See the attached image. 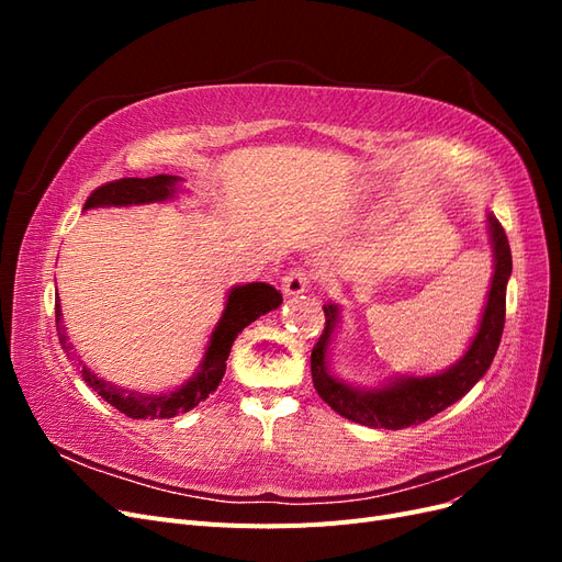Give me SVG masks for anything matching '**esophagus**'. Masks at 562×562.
I'll use <instances>...</instances> for the list:
<instances>
[{
	"label": "esophagus",
	"instance_id": "1",
	"mask_svg": "<svg viewBox=\"0 0 562 562\" xmlns=\"http://www.w3.org/2000/svg\"><path fill=\"white\" fill-rule=\"evenodd\" d=\"M310 285H312V277L302 267H295V269L288 271V274L281 281V288H283V293L288 297H295V295L307 293Z\"/></svg>",
	"mask_w": 562,
	"mask_h": 562
}]
</instances>
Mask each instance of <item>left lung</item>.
Here are the masks:
<instances>
[{"mask_svg":"<svg viewBox=\"0 0 562 562\" xmlns=\"http://www.w3.org/2000/svg\"><path fill=\"white\" fill-rule=\"evenodd\" d=\"M487 234L492 248V281L485 307L481 312L479 328L471 337L467 351L457 363L434 375H396L380 386H359L335 375L330 368L333 339L339 323V304H323L326 328L312 351V380L318 396L326 401L337 415L372 429H405L427 422L457 403L479 382L492 359H495L504 316H506V283L512 277V248L499 220L487 213Z\"/></svg>","mask_w":562,"mask_h":562,"instance_id":"1","label":"left lung"}]
</instances>
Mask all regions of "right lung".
I'll return each mask as SVG.
<instances>
[{"instance_id": "1", "label": "right lung", "mask_w": 562, "mask_h": 562, "mask_svg": "<svg viewBox=\"0 0 562 562\" xmlns=\"http://www.w3.org/2000/svg\"><path fill=\"white\" fill-rule=\"evenodd\" d=\"M180 190H182V178L178 176L122 178V180L98 187V190L87 199V203H83V211L161 203V201L176 199ZM281 302L283 297L277 288L262 281L229 288L223 316H220V321L215 323L196 372L184 384L176 386L173 391H164V394H159V391L157 394H143V391L124 389L114 382L98 378L95 372L72 351V342L67 339V333L63 326V312H60L58 297H56V330L67 359H70V363L77 368L79 378L87 382L100 398H105L110 405L116 407L119 413H124L131 419H168V417L192 411V407H196L201 401H206L213 394L217 384L223 382L234 339L239 337V333L246 326H250L255 318L274 312Z\"/></svg>"}]
</instances>
